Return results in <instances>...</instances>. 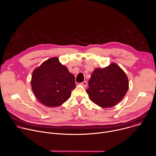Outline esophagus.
<instances>
[{
  "mask_svg": "<svg viewBox=\"0 0 156 156\" xmlns=\"http://www.w3.org/2000/svg\"><path fill=\"white\" fill-rule=\"evenodd\" d=\"M81 84L83 86H84V87H86V86H87V81H83V83H81Z\"/></svg>",
  "mask_w": 156,
  "mask_h": 156,
  "instance_id": "esophagus-1",
  "label": "esophagus"
}]
</instances>
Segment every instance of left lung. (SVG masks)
<instances>
[{"instance_id": "1", "label": "left lung", "mask_w": 156, "mask_h": 156, "mask_svg": "<svg viewBox=\"0 0 156 156\" xmlns=\"http://www.w3.org/2000/svg\"><path fill=\"white\" fill-rule=\"evenodd\" d=\"M86 90L90 100L102 108L117 105L125 96L129 86L124 71L115 63L104 69H96Z\"/></svg>"}]
</instances>
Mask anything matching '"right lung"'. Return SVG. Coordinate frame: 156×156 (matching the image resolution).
I'll return each mask as SVG.
<instances>
[{"label": "right lung", "mask_w": 156, "mask_h": 156, "mask_svg": "<svg viewBox=\"0 0 156 156\" xmlns=\"http://www.w3.org/2000/svg\"><path fill=\"white\" fill-rule=\"evenodd\" d=\"M31 84L36 99L49 107L63 104L76 87L74 75L57 57L48 59L34 69Z\"/></svg>", "instance_id": "add662e5"}]
</instances>
